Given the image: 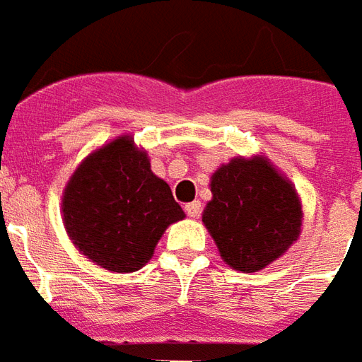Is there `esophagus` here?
<instances>
[{
    "mask_svg": "<svg viewBox=\"0 0 362 362\" xmlns=\"http://www.w3.org/2000/svg\"><path fill=\"white\" fill-rule=\"evenodd\" d=\"M185 211H187V216L189 217L197 219V217L200 216V211H202V204L198 202V200H194V202L187 204V206H185Z\"/></svg>",
    "mask_w": 362,
    "mask_h": 362,
    "instance_id": "esophagus-1",
    "label": "esophagus"
}]
</instances>
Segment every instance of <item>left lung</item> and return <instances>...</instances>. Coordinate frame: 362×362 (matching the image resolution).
Returning <instances> with one entry per match:
<instances>
[{
  "label": "left lung",
  "mask_w": 362,
  "mask_h": 362,
  "mask_svg": "<svg viewBox=\"0 0 362 362\" xmlns=\"http://www.w3.org/2000/svg\"><path fill=\"white\" fill-rule=\"evenodd\" d=\"M202 221L230 267L255 273L298 240L301 204L290 181L265 158H233L211 175Z\"/></svg>",
  "instance_id": "obj_1"
}]
</instances>
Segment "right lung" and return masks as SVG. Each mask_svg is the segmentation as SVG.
<instances>
[{"instance_id":"right-lung-1","label":"right lung","mask_w":362,"mask_h":362,"mask_svg":"<svg viewBox=\"0 0 362 362\" xmlns=\"http://www.w3.org/2000/svg\"><path fill=\"white\" fill-rule=\"evenodd\" d=\"M62 217L81 254L114 273H133L185 214L126 135L81 162L64 189Z\"/></svg>"}]
</instances>
